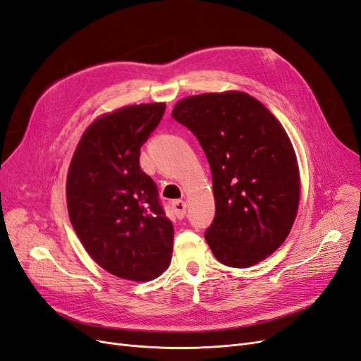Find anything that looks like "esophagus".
Wrapping results in <instances>:
<instances>
[{"mask_svg": "<svg viewBox=\"0 0 361 361\" xmlns=\"http://www.w3.org/2000/svg\"><path fill=\"white\" fill-rule=\"evenodd\" d=\"M171 204L174 207V212H176L178 218H180V220H182L185 214H187V203H185L183 200H174Z\"/></svg>", "mask_w": 361, "mask_h": 361, "instance_id": "obj_1", "label": "esophagus"}]
</instances>
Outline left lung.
I'll list each match as a JSON object with an SVG mask.
<instances>
[{"label":"left lung","instance_id":"obj_1","mask_svg":"<svg viewBox=\"0 0 361 361\" xmlns=\"http://www.w3.org/2000/svg\"><path fill=\"white\" fill-rule=\"evenodd\" d=\"M171 116L197 137L209 161L215 218L204 233L218 262L248 268L285 243L301 179L285 128L248 93L187 96Z\"/></svg>","mask_w":361,"mask_h":361}]
</instances>
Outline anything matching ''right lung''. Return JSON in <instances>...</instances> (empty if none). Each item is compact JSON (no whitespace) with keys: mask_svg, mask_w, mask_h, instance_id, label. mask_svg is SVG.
I'll return each instance as SVG.
<instances>
[{"mask_svg":"<svg viewBox=\"0 0 361 361\" xmlns=\"http://www.w3.org/2000/svg\"><path fill=\"white\" fill-rule=\"evenodd\" d=\"M166 104L126 105L97 117L76 146L66 180L71 223L89 256L133 281L159 277L170 265L173 223L158 188L140 169V147Z\"/></svg>","mask_w":361,"mask_h":361,"instance_id":"obj_1","label":"right lung"}]
</instances>
